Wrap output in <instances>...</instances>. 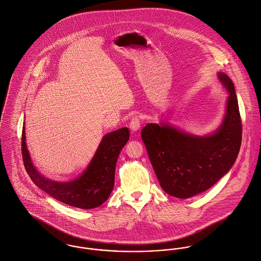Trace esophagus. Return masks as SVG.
Returning <instances> with one entry per match:
<instances>
[{"label": "esophagus", "mask_w": 261, "mask_h": 261, "mask_svg": "<svg viewBox=\"0 0 261 261\" xmlns=\"http://www.w3.org/2000/svg\"><path fill=\"white\" fill-rule=\"evenodd\" d=\"M129 127L131 129L132 132H136L140 129L141 127V120L138 116H134L132 119H131V122L129 124Z\"/></svg>", "instance_id": "obj_1"}]
</instances>
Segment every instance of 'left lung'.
Segmentation results:
<instances>
[{
  "label": "left lung",
  "instance_id": "obj_1",
  "mask_svg": "<svg viewBox=\"0 0 261 261\" xmlns=\"http://www.w3.org/2000/svg\"><path fill=\"white\" fill-rule=\"evenodd\" d=\"M218 77L229 96L222 124L213 134L193 135L164 122L148 123L141 131L160 187L172 197L188 199L207 191L238 156L242 123L234 84L223 72Z\"/></svg>",
  "mask_w": 261,
  "mask_h": 261
}]
</instances>
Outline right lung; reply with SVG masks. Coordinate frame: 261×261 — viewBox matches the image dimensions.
<instances>
[{
  "label": "right lung",
  "instance_id": "add662e5",
  "mask_svg": "<svg viewBox=\"0 0 261 261\" xmlns=\"http://www.w3.org/2000/svg\"><path fill=\"white\" fill-rule=\"evenodd\" d=\"M129 136L127 127L105 135L86 170L73 180L64 182L43 176L33 165L26 145L25 127L22 130V156L30 178L46 194L71 207L97 208L108 200L114 189L116 162Z\"/></svg>",
  "mask_w": 261,
  "mask_h": 261
}]
</instances>
